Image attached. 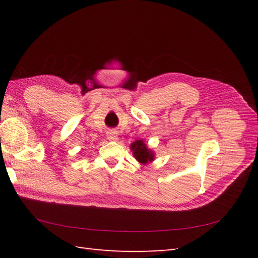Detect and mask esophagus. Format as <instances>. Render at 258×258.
<instances>
[{"label":"esophagus","mask_w":258,"mask_h":258,"mask_svg":"<svg viewBox=\"0 0 258 258\" xmlns=\"http://www.w3.org/2000/svg\"><path fill=\"white\" fill-rule=\"evenodd\" d=\"M107 138L110 141H117L118 140V133L114 130H110L107 133Z\"/></svg>","instance_id":"esophagus-1"}]
</instances>
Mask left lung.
Here are the masks:
<instances>
[{
  "label": "left lung",
  "mask_w": 258,
  "mask_h": 258,
  "mask_svg": "<svg viewBox=\"0 0 258 258\" xmlns=\"http://www.w3.org/2000/svg\"><path fill=\"white\" fill-rule=\"evenodd\" d=\"M130 149L136 160L140 162L141 165H147L155 160V152L148 148L144 140L138 139L130 144Z\"/></svg>",
  "instance_id": "obj_1"
}]
</instances>
